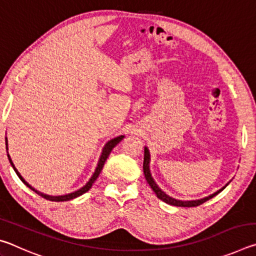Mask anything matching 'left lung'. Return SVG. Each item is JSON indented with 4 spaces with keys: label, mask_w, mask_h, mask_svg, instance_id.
Segmentation results:
<instances>
[{
    "label": "left lung",
    "mask_w": 256,
    "mask_h": 256,
    "mask_svg": "<svg viewBox=\"0 0 256 256\" xmlns=\"http://www.w3.org/2000/svg\"><path fill=\"white\" fill-rule=\"evenodd\" d=\"M149 162H150V154H149V150L148 148H144V176H146V182H148V184L150 185V188H152L154 192L156 193V196H157L158 198H160V200L168 203V204L170 206H186V208H190V206H201L202 203L206 202L208 200H210V198H212L214 196H216V194H219L222 190L226 188V185L224 188H220L219 190H216V193L211 194V196H206L204 198H201V200H196V201H180V200H175V198H172L170 196H168L166 193L162 192V190H160L158 188V185L154 183V180L152 177H151V174H150V170H149Z\"/></svg>",
    "instance_id": "1"
}]
</instances>
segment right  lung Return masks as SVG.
I'll list each match as a JSON object with an SVG mask.
<instances>
[{
	"mask_svg": "<svg viewBox=\"0 0 256 256\" xmlns=\"http://www.w3.org/2000/svg\"><path fill=\"white\" fill-rule=\"evenodd\" d=\"M124 138L123 136H118V138H112V140H110V141H108V142H107L106 146H104V150H102V156H100V159H99L98 166H97V168H96V170H94V175H92V178L89 180L88 183H86V184L84 186V188H81L80 190H76V192H73V193L66 194V196H46V194H42V192H38V190H34L32 185H29V184L27 183V182H26V180H24V177L20 175V172H19L18 170H16V168L14 167V162H12V160H11V158H10V154H8V160H10L11 166L14 167V172H16V175L19 176V178H20L21 180H22V183L27 185L30 190H34V192H36V193L38 194V196H40L42 198H46V200L55 201V202H60V201H68V200H72V198H78V196H82V194L86 193V190H90V188H92V184L94 183V180H97V177L99 176V174H100V172H102V170L104 164H105V162L107 160L108 156H110V154L112 152V148H114V146H115L116 144H118V142L122 141V138ZM6 150H8V138H6Z\"/></svg>",
	"mask_w": 256,
	"mask_h": 256,
	"instance_id": "obj_1",
	"label": "right lung"
}]
</instances>
